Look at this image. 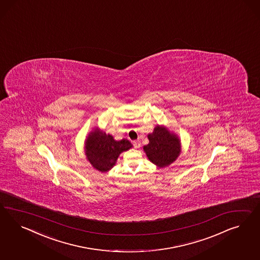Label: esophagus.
Instances as JSON below:
<instances>
[{
    "instance_id": "1",
    "label": "esophagus",
    "mask_w": 260,
    "mask_h": 260,
    "mask_svg": "<svg viewBox=\"0 0 260 260\" xmlns=\"http://www.w3.org/2000/svg\"><path fill=\"white\" fill-rule=\"evenodd\" d=\"M134 146L135 149H138L140 147V141L139 140H135L134 141Z\"/></svg>"
}]
</instances>
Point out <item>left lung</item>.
Listing matches in <instances>:
<instances>
[{
	"mask_svg": "<svg viewBox=\"0 0 260 260\" xmlns=\"http://www.w3.org/2000/svg\"><path fill=\"white\" fill-rule=\"evenodd\" d=\"M148 138L150 143L144 147V150L150 161L159 168L171 165L178 157L180 141L165 127L156 126L153 133L148 135Z\"/></svg>",
	"mask_w": 260,
	"mask_h": 260,
	"instance_id": "8db88e82",
	"label": "left lung"
}]
</instances>
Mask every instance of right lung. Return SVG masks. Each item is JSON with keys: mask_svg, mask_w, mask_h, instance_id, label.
<instances>
[{"mask_svg": "<svg viewBox=\"0 0 260 260\" xmlns=\"http://www.w3.org/2000/svg\"><path fill=\"white\" fill-rule=\"evenodd\" d=\"M133 147L132 143L122 139L115 141L110 134L94 131L86 142V154L90 164L100 172H107L115 165L119 154Z\"/></svg>", "mask_w": 260, "mask_h": 260, "instance_id": "1", "label": "right lung"}]
</instances>
